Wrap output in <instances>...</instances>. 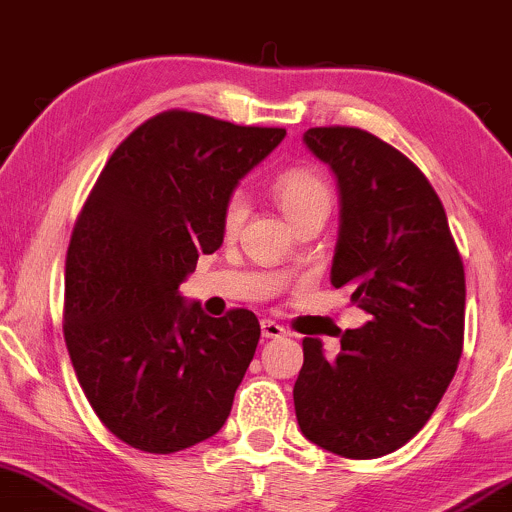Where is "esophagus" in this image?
<instances>
[{
  "instance_id": "34e87169",
  "label": "esophagus",
  "mask_w": 512,
  "mask_h": 512,
  "mask_svg": "<svg viewBox=\"0 0 512 512\" xmlns=\"http://www.w3.org/2000/svg\"><path fill=\"white\" fill-rule=\"evenodd\" d=\"M261 334L266 339H280V337H285V327H280L278 322H273V320H263L261 322Z\"/></svg>"
}]
</instances>
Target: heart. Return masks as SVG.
Listing matches in <instances>:
<instances>
[{"mask_svg": "<svg viewBox=\"0 0 512 512\" xmlns=\"http://www.w3.org/2000/svg\"><path fill=\"white\" fill-rule=\"evenodd\" d=\"M273 197L278 207L283 210L290 224L298 222L300 217L310 212H329L332 207V190L327 180L317 175L315 170L307 168H290L280 173L271 185ZM246 219V200L241 195H232L224 202L222 210V229L224 234L232 236L239 232V227Z\"/></svg>", "mask_w": 512, "mask_h": 512, "instance_id": "heart-1", "label": "heart"}]
</instances>
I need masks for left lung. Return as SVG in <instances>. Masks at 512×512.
Returning <instances> with one entry per match:
<instances>
[{"label": "left lung", "mask_w": 512, "mask_h": 512, "mask_svg": "<svg viewBox=\"0 0 512 512\" xmlns=\"http://www.w3.org/2000/svg\"><path fill=\"white\" fill-rule=\"evenodd\" d=\"M305 146L339 185L332 285L368 312L342 351L302 339L293 400L302 434L346 459L408 444L452 383L464 349V263L430 180L408 156L356 126H315Z\"/></svg>", "instance_id": "obj_1"}]
</instances>
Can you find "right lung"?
<instances>
[{"label":"right lung","instance_id":"add662e5","mask_svg":"<svg viewBox=\"0 0 512 512\" xmlns=\"http://www.w3.org/2000/svg\"><path fill=\"white\" fill-rule=\"evenodd\" d=\"M285 129L168 109L117 146L75 222L63 334L114 437L173 454L222 430L256 354L251 310L210 317L178 285L222 246V210Z\"/></svg>","mask_w":512,"mask_h":512}]
</instances>
